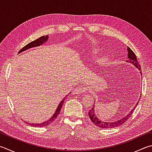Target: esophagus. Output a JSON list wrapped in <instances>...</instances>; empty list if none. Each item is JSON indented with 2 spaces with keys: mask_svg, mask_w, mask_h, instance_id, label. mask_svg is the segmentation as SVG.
<instances>
[{
  "mask_svg": "<svg viewBox=\"0 0 152 152\" xmlns=\"http://www.w3.org/2000/svg\"><path fill=\"white\" fill-rule=\"evenodd\" d=\"M86 90H87V88H86L85 86L79 85V86H77V87L75 88V93L77 94L83 93H85Z\"/></svg>",
  "mask_w": 152,
  "mask_h": 152,
  "instance_id": "esophagus-1",
  "label": "esophagus"
}]
</instances>
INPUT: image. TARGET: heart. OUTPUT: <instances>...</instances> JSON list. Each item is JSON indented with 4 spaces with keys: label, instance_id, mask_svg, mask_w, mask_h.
<instances>
[{
    "label": "heart",
    "instance_id": "obj_1",
    "mask_svg": "<svg viewBox=\"0 0 152 152\" xmlns=\"http://www.w3.org/2000/svg\"><path fill=\"white\" fill-rule=\"evenodd\" d=\"M98 53H99V50H94L92 51V52L90 53V55L92 56H95ZM107 61H108V58H107V57H103V58H101V59H100V60H99V61H100V63H101V64H107Z\"/></svg>",
    "mask_w": 152,
    "mask_h": 152
}]
</instances>
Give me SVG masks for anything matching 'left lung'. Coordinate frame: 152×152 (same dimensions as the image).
Instances as JSON below:
<instances>
[{"instance_id": "obj_1", "label": "left lung", "mask_w": 152, "mask_h": 152, "mask_svg": "<svg viewBox=\"0 0 152 152\" xmlns=\"http://www.w3.org/2000/svg\"><path fill=\"white\" fill-rule=\"evenodd\" d=\"M128 58H129V60H128V62L132 63V64H134L135 66L140 71H141V67H140V65L139 64V63L137 60V58L136 56V54L134 53V51L132 50L129 47H128ZM140 101V100H139ZM139 101L137 102V104L135 105V107L133 108L132 110H131L130 113L128 114L126 116H125L124 118H123L122 119H120L119 121H114L113 122H104L101 120L99 119L98 117L96 116L95 114V111H94V106L93 107V108L88 111V116H89V118H91V121H92L94 125L96 126L99 128H115L117 126H120L122 124H124V122H126L128 121V119L130 118V116L132 114L134 113V110L135 109V108L136 107V106L138 105Z\"/></svg>"}]
</instances>
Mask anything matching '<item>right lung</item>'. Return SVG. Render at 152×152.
Masks as SVG:
<instances>
[{
	"label": "right lung",
	"instance_id": "1",
	"mask_svg": "<svg viewBox=\"0 0 152 152\" xmlns=\"http://www.w3.org/2000/svg\"><path fill=\"white\" fill-rule=\"evenodd\" d=\"M48 38V35L45 36H42V37H40V38L36 39V40L31 42L30 43H29V44H28L26 45H25L24 48H22V49L19 51L18 53H20V52H22V51H24L25 50L29 49V48H34V47H36V46H39V45H40L41 44H44V43L46 42ZM67 95H68V94H67ZM67 96L62 100L61 102L59 103L58 107V108H57L56 110V113H54L53 116L51 117V118L50 120H48V121H45V122H43V123H40V124H30L29 122H26V124H29L30 126H35V127H44V126H48V125H50V124H51V123H52L54 121H55L56 118H57V117H58V116L59 114L60 110H61V109L62 105L64 102V100L66 99Z\"/></svg>",
	"mask_w": 152,
	"mask_h": 152
}]
</instances>
